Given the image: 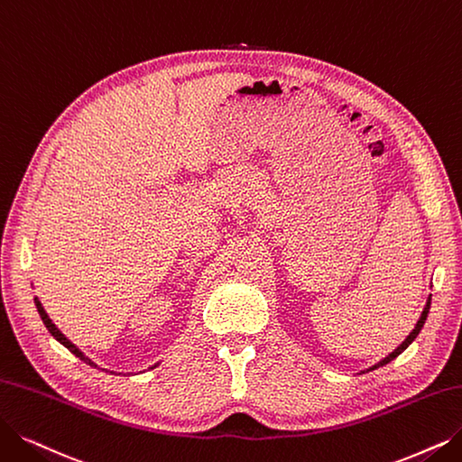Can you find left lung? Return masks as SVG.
Segmentation results:
<instances>
[{
  "label": "left lung",
  "mask_w": 462,
  "mask_h": 462,
  "mask_svg": "<svg viewBox=\"0 0 462 462\" xmlns=\"http://www.w3.org/2000/svg\"><path fill=\"white\" fill-rule=\"evenodd\" d=\"M429 310H430V298H429L427 305H424V309H422V315H420V319H419V322H417V326H415V329L411 331V334H410L408 337H405V341H403V343H402V345H400V346H398V348L394 350V353H391L389 356H386V358H383V360H381L379 364L372 365V367H370V372H372V370H377V367H381V365H384V364H389L391 360H394V358H396L398 355H402V353H403V350H405V348H408V346L411 345V341H413V339H415V337L419 336V331H420V328L424 326V320H427V317H429Z\"/></svg>",
  "instance_id": "8db88e82"
}]
</instances>
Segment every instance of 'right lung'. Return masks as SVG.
<instances>
[{"label":"right lung","mask_w":462,"mask_h":462,"mask_svg":"<svg viewBox=\"0 0 462 462\" xmlns=\"http://www.w3.org/2000/svg\"><path fill=\"white\" fill-rule=\"evenodd\" d=\"M33 300H35V307H38V312H40V317H42L43 324H45V326H47V329L51 331V336H52L54 339H57V341H60V343H62V345H64V346L69 350V353H73V355H76L78 358H81L83 362H87L88 365H95V367H97V364H95V362H92L90 358H87V356L81 353V350H79L76 345H73V343H71V341H69V339H68V337L62 334V331H60L57 326L52 324V320L47 317L45 309L42 307V301H40L38 298H33Z\"/></svg>","instance_id":"obj_1"}]
</instances>
